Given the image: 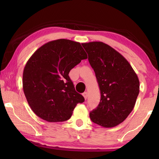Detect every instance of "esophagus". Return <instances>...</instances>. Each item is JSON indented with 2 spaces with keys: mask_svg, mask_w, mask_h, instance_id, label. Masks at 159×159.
I'll list each match as a JSON object with an SVG mask.
<instances>
[{
  "mask_svg": "<svg viewBox=\"0 0 159 159\" xmlns=\"http://www.w3.org/2000/svg\"><path fill=\"white\" fill-rule=\"evenodd\" d=\"M83 96L84 97L85 99H87V98H88V93H87V92H84V93H83Z\"/></svg>",
  "mask_w": 159,
  "mask_h": 159,
  "instance_id": "esophagus-1",
  "label": "esophagus"
}]
</instances>
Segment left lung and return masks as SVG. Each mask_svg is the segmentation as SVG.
Listing matches in <instances>:
<instances>
[{
    "mask_svg": "<svg viewBox=\"0 0 159 159\" xmlns=\"http://www.w3.org/2000/svg\"><path fill=\"white\" fill-rule=\"evenodd\" d=\"M88 54L101 93L97 109L90 113L93 123L104 128L121 123L135 104L139 92L138 75L128 60L104 43H81Z\"/></svg>",
    "mask_w": 159,
    "mask_h": 159,
    "instance_id": "8db88e82",
    "label": "left lung"
}]
</instances>
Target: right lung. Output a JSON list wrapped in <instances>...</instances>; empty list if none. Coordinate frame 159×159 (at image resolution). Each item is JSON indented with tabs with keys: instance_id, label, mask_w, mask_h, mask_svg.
<instances>
[{
	"instance_id": "1",
	"label": "right lung",
	"mask_w": 159,
	"mask_h": 159,
	"mask_svg": "<svg viewBox=\"0 0 159 159\" xmlns=\"http://www.w3.org/2000/svg\"><path fill=\"white\" fill-rule=\"evenodd\" d=\"M87 54L79 42L58 39L43 45L26 62L23 90L34 114L48 122L71 118L84 98L75 90L69 73Z\"/></svg>"
}]
</instances>
